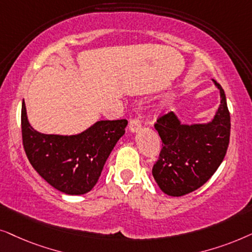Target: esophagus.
I'll return each mask as SVG.
<instances>
[{"instance_id":"1","label":"esophagus","mask_w":252,"mask_h":252,"mask_svg":"<svg viewBox=\"0 0 252 252\" xmlns=\"http://www.w3.org/2000/svg\"><path fill=\"white\" fill-rule=\"evenodd\" d=\"M140 129V121L138 119H132L129 122V131L135 133Z\"/></svg>"}]
</instances>
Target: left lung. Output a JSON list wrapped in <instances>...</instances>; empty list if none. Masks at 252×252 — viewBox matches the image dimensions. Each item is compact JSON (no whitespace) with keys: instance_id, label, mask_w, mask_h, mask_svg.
I'll list each match as a JSON object with an SVG mask.
<instances>
[{"instance_id":"left-lung-1","label":"left lung","mask_w":252,"mask_h":252,"mask_svg":"<svg viewBox=\"0 0 252 252\" xmlns=\"http://www.w3.org/2000/svg\"><path fill=\"white\" fill-rule=\"evenodd\" d=\"M212 82L220 93L219 107L212 120L182 123L172 112L156 124L162 150L152 174L161 191L168 196L181 197L198 189L216 173L226 156L230 116L222 87L214 79Z\"/></svg>"}]
</instances>
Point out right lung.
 <instances>
[{"mask_svg":"<svg viewBox=\"0 0 252 252\" xmlns=\"http://www.w3.org/2000/svg\"><path fill=\"white\" fill-rule=\"evenodd\" d=\"M126 120H101L77 135H47L33 129L22 103L23 145L36 173L56 190L84 194L93 189Z\"/></svg>","mask_w":252,"mask_h":252,"instance_id":"obj_1","label":"right lung"}]
</instances>
